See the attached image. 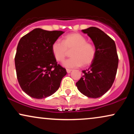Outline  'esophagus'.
Masks as SVG:
<instances>
[{"label":"esophagus","mask_w":134,"mask_h":134,"mask_svg":"<svg viewBox=\"0 0 134 134\" xmlns=\"http://www.w3.org/2000/svg\"><path fill=\"white\" fill-rule=\"evenodd\" d=\"M67 70V73H70V72L72 71V70H70V69H67V70Z\"/></svg>","instance_id":"34e87169"}]
</instances>
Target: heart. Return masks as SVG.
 I'll list each match as a JSON object with an SVG mask.
<instances>
[{
	"mask_svg": "<svg viewBox=\"0 0 134 134\" xmlns=\"http://www.w3.org/2000/svg\"><path fill=\"white\" fill-rule=\"evenodd\" d=\"M51 50L55 59L58 62L64 60L67 51L72 50L71 58L63 62V65L69 69L90 65L96 56L94 45L87 42L86 38L78 33L68 34L63 38L62 42L58 40L54 41Z\"/></svg>",
	"mask_w": 134,
	"mask_h": 134,
	"instance_id": "1",
	"label": "heart"
}]
</instances>
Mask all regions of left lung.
<instances>
[{"label": "left lung", "mask_w": 134, "mask_h": 134, "mask_svg": "<svg viewBox=\"0 0 134 134\" xmlns=\"http://www.w3.org/2000/svg\"><path fill=\"white\" fill-rule=\"evenodd\" d=\"M93 41L96 56L90 68L82 70L83 76L76 86L88 98H99L111 88L117 71L118 57L115 41L96 27L82 30Z\"/></svg>", "instance_id": "left-lung-1"}]
</instances>
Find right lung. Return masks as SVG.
Masks as SVG:
<instances>
[{
  "label": "right lung",
  "instance_id": "right-lung-1",
  "mask_svg": "<svg viewBox=\"0 0 134 134\" xmlns=\"http://www.w3.org/2000/svg\"><path fill=\"white\" fill-rule=\"evenodd\" d=\"M64 32L34 29L21 38L17 47L15 66L18 82L31 98L42 99L55 93L67 74L52 54L53 42Z\"/></svg>",
  "mask_w": 134,
  "mask_h": 134
}]
</instances>
